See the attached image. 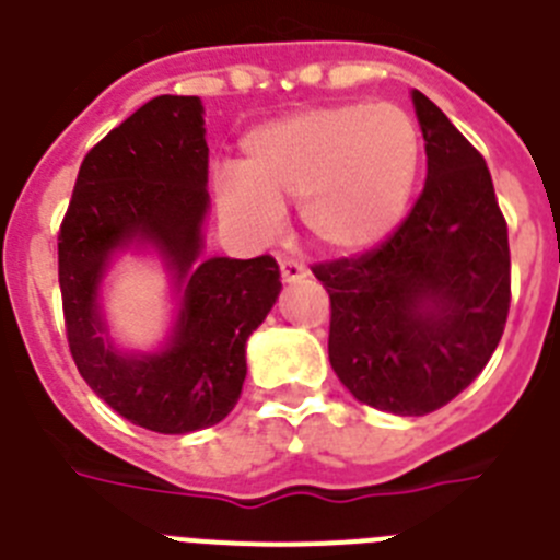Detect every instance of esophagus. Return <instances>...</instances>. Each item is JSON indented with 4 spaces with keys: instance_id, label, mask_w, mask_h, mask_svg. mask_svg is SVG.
I'll list each match as a JSON object with an SVG mask.
<instances>
[{
    "instance_id": "1",
    "label": "esophagus",
    "mask_w": 560,
    "mask_h": 560,
    "mask_svg": "<svg viewBox=\"0 0 560 560\" xmlns=\"http://www.w3.org/2000/svg\"><path fill=\"white\" fill-rule=\"evenodd\" d=\"M279 270H281V279L284 281H299L310 273V270H306L304 265H299L295 259H279Z\"/></svg>"
}]
</instances>
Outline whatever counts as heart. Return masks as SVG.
<instances>
[{
	"label": "heart",
	"mask_w": 560,
	"mask_h": 560,
	"mask_svg": "<svg viewBox=\"0 0 560 560\" xmlns=\"http://www.w3.org/2000/svg\"><path fill=\"white\" fill-rule=\"evenodd\" d=\"M421 139L396 105H335L261 125L243 142V175L223 173V218L256 240H273L281 209L301 203L312 243L365 254L405 218Z\"/></svg>",
	"instance_id": "obj_1"
}]
</instances>
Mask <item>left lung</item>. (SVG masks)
<instances>
[{
    "label": "left lung",
    "instance_id": "8db88e82",
    "mask_svg": "<svg viewBox=\"0 0 560 560\" xmlns=\"http://www.w3.org/2000/svg\"><path fill=\"white\" fill-rule=\"evenodd\" d=\"M427 184L374 250L312 268L331 301L329 362L351 396L427 416L480 376L505 331L511 248L486 159L412 92Z\"/></svg>",
    "mask_w": 560,
    "mask_h": 560
}]
</instances>
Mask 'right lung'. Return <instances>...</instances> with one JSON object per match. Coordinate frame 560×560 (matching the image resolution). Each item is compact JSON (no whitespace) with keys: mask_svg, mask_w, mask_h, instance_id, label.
I'll use <instances>...</instances> for the list:
<instances>
[{"mask_svg":"<svg viewBox=\"0 0 560 560\" xmlns=\"http://www.w3.org/2000/svg\"><path fill=\"white\" fill-rule=\"evenodd\" d=\"M209 144L200 97L161 94L94 144L58 234V281L80 376L130 424L186 435L218 424L243 393L245 342L281 292L273 256H203ZM160 250L182 292L167 347L113 346L98 284L119 249Z\"/></svg>","mask_w":560,"mask_h":560,"instance_id":"add662e5","label":"right lung"}]
</instances>
